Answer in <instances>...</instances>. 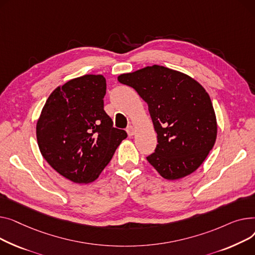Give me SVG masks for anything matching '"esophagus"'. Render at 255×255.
I'll return each mask as SVG.
<instances>
[{
  "label": "esophagus",
  "instance_id": "obj_1",
  "mask_svg": "<svg viewBox=\"0 0 255 255\" xmlns=\"http://www.w3.org/2000/svg\"><path fill=\"white\" fill-rule=\"evenodd\" d=\"M127 131H128V134L129 137H131L132 134L134 133V128H133V127H131V126H129L128 128H127Z\"/></svg>",
  "mask_w": 255,
  "mask_h": 255
}]
</instances>
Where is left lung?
<instances>
[{
    "mask_svg": "<svg viewBox=\"0 0 255 255\" xmlns=\"http://www.w3.org/2000/svg\"><path fill=\"white\" fill-rule=\"evenodd\" d=\"M118 81L132 87L147 103L157 145L148 162L168 180L196 171L214 146L217 124L210 97L187 75L162 66L123 74Z\"/></svg>",
    "mask_w": 255,
    "mask_h": 255,
    "instance_id": "obj_1",
    "label": "left lung"
}]
</instances>
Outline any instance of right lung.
<instances>
[{
  "label": "right lung",
  "instance_id": "obj_1",
  "mask_svg": "<svg viewBox=\"0 0 255 255\" xmlns=\"http://www.w3.org/2000/svg\"><path fill=\"white\" fill-rule=\"evenodd\" d=\"M105 95L102 75L72 79L51 93L37 123L43 157L75 183L95 181L128 137L105 112Z\"/></svg>",
  "mask_w": 255,
  "mask_h": 255
}]
</instances>
